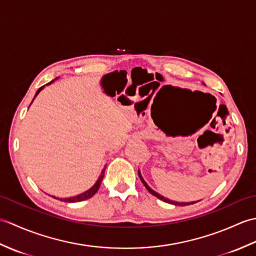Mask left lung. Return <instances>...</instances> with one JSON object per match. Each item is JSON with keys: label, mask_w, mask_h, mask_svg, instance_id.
Listing matches in <instances>:
<instances>
[{"label": "left lung", "mask_w": 256, "mask_h": 256, "mask_svg": "<svg viewBox=\"0 0 256 256\" xmlns=\"http://www.w3.org/2000/svg\"><path fill=\"white\" fill-rule=\"evenodd\" d=\"M138 177H140V182H143V184L145 186V188L148 190V192L153 194V196H155V197H157L158 199H160V200H162V201H165V202H167V204H175V206H188V204H194V202H176V201H172V200H170V199H167V198H165V197H162V196H160V194H157V192H155L153 189H150V187H148V184L145 182V180L143 179V177L140 176V170H138Z\"/></svg>", "instance_id": "left-lung-1"}]
</instances>
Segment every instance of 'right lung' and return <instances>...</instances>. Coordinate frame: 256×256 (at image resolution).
Returning <instances> with one entry per match:
<instances>
[{
	"label": "right lung",
	"mask_w": 256,
	"mask_h": 256,
	"mask_svg": "<svg viewBox=\"0 0 256 256\" xmlns=\"http://www.w3.org/2000/svg\"><path fill=\"white\" fill-rule=\"evenodd\" d=\"M58 78H55V80H57ZM55 80H52V81H50V82H48V84H46V86L47 84H50L52 82H54V81ZM45 86H40V89L37 90V92H36V94H35V96L40 94V90L44 88ZM104 172H106V167L103 168L102 170V172H101V175H100V177H99V179H98L96 180V182L94 184V186L92 187V188H90L89 190H86V192H84V194H78V196H76V197H70V198H64V199H60V198H58V200H62V201H64V202H78V201H84V200H86V199H89V198H91L92 196H94L96 194V192H98V190H99V188H100V184H101V182H102V179H103V177H104ZM55 198V197H54ZM57 199V198H56Z\"/></svg>",
	"instance_id": "right-lung-1"
}]
</instances>
